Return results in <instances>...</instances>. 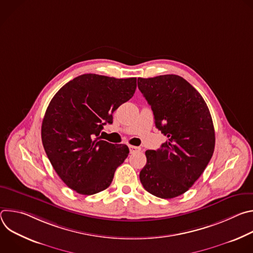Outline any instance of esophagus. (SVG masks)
Here are the masks:
<instances>
[{"label":"esophagus","instance_id":"esophagus-1","mask_svg":"<svg viewBox=\"0 0 253 253\" xmlns=\"http://www.w3.org/2000/svg\"><path fill=\"white\" fill-rule=\"evenodd\" d=\"M129 149H130V153H136V152L141 151L140 147H136V146H132V145L129 146Z\"/></svg>","mask_w":253,"mask_h":253}]
</instances>
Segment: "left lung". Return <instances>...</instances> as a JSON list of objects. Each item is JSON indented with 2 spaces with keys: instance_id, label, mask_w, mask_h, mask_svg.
<instances>
[{
  "instance_id": "obj_1",
  "label": "left lung",
  "mask_w": 253,
  "mask_h": 253,
  "mask_svg": "<svg viewBox=\"0 0 253 253\" xmlns=\"http://www.w3.org/2000/svg\"><path fill=\"white\" fill-rule=\"evenodd\" d=\"M138 88L151 106L156 127L168 138L161 148L145 152L140 181L152 195L177 197L194 184L213 155L209 109L199 92L177 75L138 78Z\"/></svg>"
}]
</instances>
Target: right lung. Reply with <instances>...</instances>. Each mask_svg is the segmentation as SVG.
Segmentation results:
<instances>
[{"instance_id":"1","label":"right lung","mask_w":253,"mask_h":253,"mask_svg":"<svg viewBox=\"0 0 253 253\" xmlns=\"http://www.w3.org/2000/svg\"><path fill=\"white\" fill-rule=\"evenodd\" d=\"M136 87V78L84 74L64 85L51 100L42 123V142L69 188L92 195L110 186L129 148L98 136L106 123L112 124V114L132 98Z\"/></svg>"}]
</instances>
